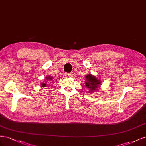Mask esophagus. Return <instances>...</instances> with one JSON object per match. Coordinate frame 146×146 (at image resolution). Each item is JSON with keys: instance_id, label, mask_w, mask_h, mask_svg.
I'll return each mask as SVG.
<instances>
[{"instance_id": "34e87169", "label": "esophagus", "mask_w": 146, "mask_h": 146, "mask_svg": "<svg viewBox=\"0 0 146 146\" xmlns=\"http://www.w3.org/2000/svg\"><path fill=\"white\" fill-rule=\"evenodd\" d=\"M65 77H66V78H68V77H70V74H69V73H65Z\"/></svg>"}]
</instances>
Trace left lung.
Returning a JSON list of instances; mask_svg holds the SVG:
<instances>
[{"mask_svg":"<svg viewBox=\"0 0 146 146\" xmlns=\"http://www.w3.org/2000/svg\"><path fill=\"white\" fill-rule=\"evenodd\" d=\"M86 78V82L85 86L87 88L89 89L91 92H94L95 90H98L99 88V86L101 85L100 80L99 79L96 78V77L92 76L91 74L86 75L85 76Z\"/></svg>","mask_w":146,"mask_h":146,"instance_id":"8db88e82","label":"left lung"}]
</instances>
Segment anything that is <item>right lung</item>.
Masks as SVG:
<instances>
[{
    "mask_svg": "<svg viewBox=\"0 0 146 146\" xmlns=\"http://www.w3.org/2000/svg\"><path fill=\"white\" fill-rule=\"evenodd\" d=\"M46 79H47V80L50 81V80H52V78L50 76H48V77H46ZM41 86L42 87H46V86H47V84H46V83H42L41 84Z\"/></svg>",
    "mask_w": 146,
    "mask_h": 146,
    "instance_id": "right-lung-1",
    "label": "right lung"
}]
</instances>
